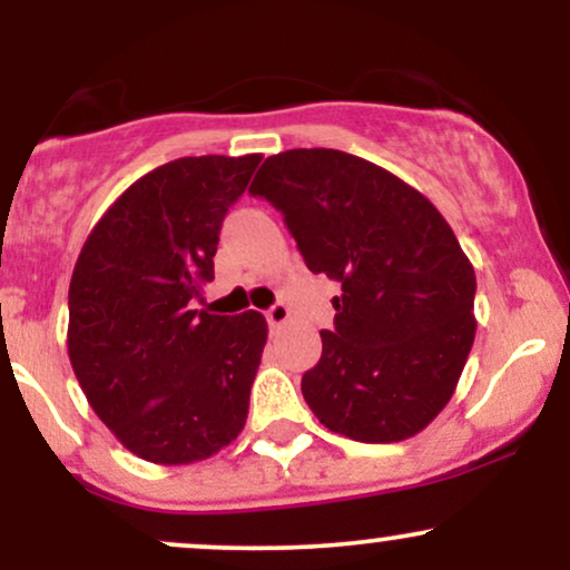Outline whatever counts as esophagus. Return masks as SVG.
Here are the masks:
<instances>
[{
	"label": "esophagus",
	"mask_w": 570,
	"mask_h": 570,
	"mask_svg": "<svg viewBox=\"0 0 570 570\" xmlns=\"http://www.w3.org/2000/svg\"><path fill=\"white\" fill-rule=\"evenodd\" d=\"M265 316H267V324H271L273 330H281V326H284L292 318V311H289V305L278 303V305H273L271 311L265 313Z\"/></svg>",
	"instance_id": "obj_1"
}]
</instances>
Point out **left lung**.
I'll use <instances>...</instances> for the list:
<instances>
[{
  "label": "left lung",
  "mask_w": 570,
  "mask_h": 570,
  "mask_svg": "<svg viewBox=\"0 0 570 570\" xmlns=\"http://www.w3.org/2000/svg\"><path fill=\"white\" fill-rule=\"evenodd\" d=\"M313 273L340 281L335 330L303 375L313 415L367 444L415 436L455 394L472 351L476 276L426 195L340 149H289L254 176Z\"/></svg>",
  "instance_id": "left-lung-1"
}]
</instances>
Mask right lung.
Segmentation results:
<instances>
[{
  "instance_id": "right-lung-1",
  "label": "right lung",
  "mask_w": 570,
  "mask_h": 570,
  "mask_svg": "<svg viewBox=\"0 0 570 570\" xmlns=\"http://www.w3.org/2000/svg\"><path fill=\"white\" fill-rule=\"evenodd\" d=\"M259 160L200 155L144 174L77 257L71 370L104 426L149 463L212 458L246 426L265 316H217L195 311L193 299L214 281L222 219Z\"/></svg>"
}]
</instances>
